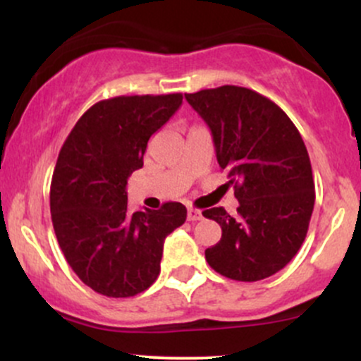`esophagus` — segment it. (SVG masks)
<instances>
[{
  "label": "esophagus",
  "mask_w": 361,
  "mask_h": 361,
  "mask_svg": "<svg viewBox=\"0 0 361 361\" xmlns=\"http://www.w3.org/2000/svg\"><path fill=\"white\" fill-rule=\"evenodd\" d=\"M186 217H188L190 222H197V221H200V219H202V212H200V210H197V209H188V214H186Z\"/></svg>",
  "instance_id": "1"
}]
</instances>
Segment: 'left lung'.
I'll return each mask as SVG.
<instances>
[{"label": "left lung", "mask_w": 361, "mask_h": 361, "mask_svg": "<svg viewBox=\"0 0 361 361\" xmlns=\"http://www.w3.org/2000/svg\"><path fill=\"white\" fill-rule=\"evenodd\" d=\"M185 98L212 132L239 200L235 217L222 207L202 212L222 227L205 259L227 279H268L297 255L309 229L316 192L304 140L279 105L252 90L226 85Z\"/></svg>", "instance_id": "8db88e82"}]
</instances>
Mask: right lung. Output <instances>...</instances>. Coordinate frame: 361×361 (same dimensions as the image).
Wrapping results in <instances>:
<instances>
[{
    "label": "right lung",
    "instance_id": "right-lung-1",
    "mask_svg": "<svg viewBox=\"0 0 361 361\" xmlns=\"http://www.w3.org/2000/svg\"><path fill=\"white\" fill-rule=\"evenodd\" d=\"M183 94H135L94 103L66 139L51 185L57 241L80 280L102 295L134 297L154 283L168 234L186 221L180 202L127 209V180L142 168L147 140Z\"/></svg>",
    "mask_w": 361,
    "mask_h": 361
}]
</instances>
